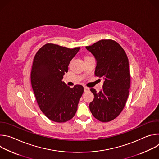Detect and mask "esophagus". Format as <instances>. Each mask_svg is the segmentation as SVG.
<instances>
[{"label": "esophagus", "instance_id": "obj_1", "mask_svg": "<svg viewBox=\"0 0 159 159\" xmlns=\"http://www.w3.org/2000/svg\"><path fill=\"white\" fill-rule=\"evenodd\" d=\"M84 92H85V93H86V92L89 91V90H90V89H89V87H84Z\"/></svg>", "mask_w": 159, "mask_h": 159}]
</instances>
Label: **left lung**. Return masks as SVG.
Listing matches in <instances>:
<instances>
[{"label":"left lung","instance_id":"1","mask_svg":"<svg viewBox=\"0 0 159 159\" xmlns=\"http://www.w3.org/2000/svg\"><path fill=\"white\" fill-rule=\"evenodd\" d=\"M85 48L96 60L95 75L104 79L101 91L90 89L94 98L89 109L97 120L109 122L121 112L129 95L128 59L123 48L112 39H102Z\"/></svg>","mask_w":159,"mask_h":159}]
</instances>
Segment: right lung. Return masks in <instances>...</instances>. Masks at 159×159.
I'll return each instance as SVG.
<instances>
[{
  "mask_svg": "<svg viewBox=\"0 0 159 159\" xmlns=\"http://www.w3.org/2000/svg\"><path fill=\"white\" fill-rule=\"evenodd\" d=\"M80 50L47 43L36 53L31 73L32 88L41 111L50 120L63 123L75 115L84 87L68 86L62 79Z\"/></svg>",
  "mask_w": 159,
  "mask_h": 159,
  "instance_id": "add662e5",
  "label": "right lung"
}]
</instances>
